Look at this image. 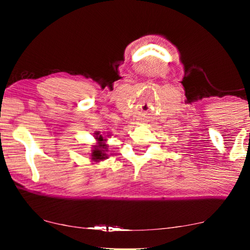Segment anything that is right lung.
<instances>
[{
  "label": "right lung",
  "mask_w": 250,
  "mask_h": 250,
  "mask_svg": "<svg viewBox=\"0 0 250 250\" xmlns=\"http://www.w3.org/2000/svg\"><path fill=\"white\" fill-rule=\"evenodd\" d=\"M97 139L99 140V141H104V138H102V135H99ZM105 146H107L100 143V145H99L97 148L93 150V153H92V157H93V158H92V159H94V160L105 159V157H107V155L104 153V150L107 149Z\"/></svg>",
  "instance_id": "obj_1"
}]
</instances>
